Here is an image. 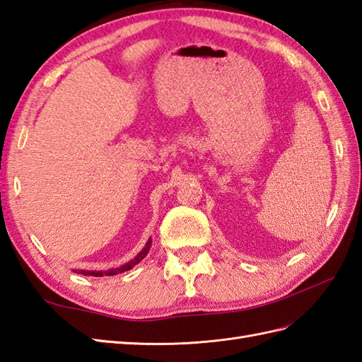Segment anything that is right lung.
Here are the masks:
<instances>
[{
    "instance_id": "add662e5",
    "label": "right lung",
    "mask_w": 362,
    "mask_h": 362,
    "mask_svg": "<svg viewBox=\"0 0 362 362\" xmlns=\"http://www.w3.org/2000/svg\"><path fill=\"white\" fill-rule=\"evenodd\" d=\"M151 243H153V240L148 238V242H146V245L144 246L142 251L139 252V254L133 258V260H129L128 263H125V264H122V266H119V267H115V269H108V271H79V274L88 275V276H110V275H117V274H122V272H125V271L133 269V267H134L139 262H142L144 258L146 257V254L150 252ZM75 272H78V271H75Z\"/></svg>"
}]
</instances>
